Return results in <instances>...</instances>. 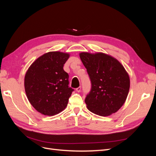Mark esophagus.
<instances>
[{"label":"esophagus","mask_w":156,"mask_h":156,"mask_svg":"<svg viewBox=\"0 0 156 156\" xmlns=\"http://www.w3.org/2000/svg\"><path fill=\"white\" fill-rule=\"evenodd\" d=\"M81 88L80 87L76 88V91H77V92H81Z\"/></svg>","instance_id":"obj_1"}]
</instances>
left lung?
<instances>
[{"label":"left lung","mask_w":156,"mask_h":156,"mask_svg":"<svg viewBox=\"0 0 156 156\" xmlns=\"http://www.w3.org/2000/svg\"><path fill=\"white\" fill-rule=\"evenodd\" d=\"M80 58L87 70L91 90L85 98L88 109L106 116L119 111L128 95L130 81L119 61L102 53H81Z\"/></svg>","instance_id":"1"}]
</instances>
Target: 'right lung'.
I'll list each match as a JSON object with an SVG mask.
<instances>
[{"label": "right lung", "instance_id": "add662e5", "mask_svg": "<svg viewBox=\"0 0 156 156\" xmlns=\"http://www.w3.org/2000/svg\"><path fill=\"white\" fill-rule=\"evenodd\" d=\"M69 57L68 53L49 52L36 59L27 70L25 77L27 96L41 114L55 115L68 105L74 90L69 87V75L63 69Z\"/></svg>", "mask_w": 156, "mask_h": 156}]
</instances>
